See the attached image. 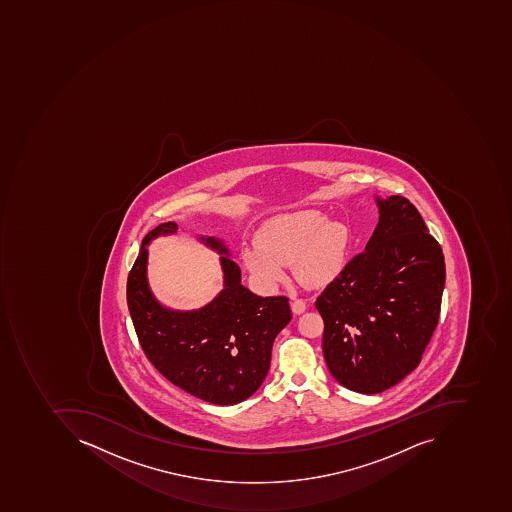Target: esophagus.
Wrapping results in <instances>:
<instances>
[{
  "mask_svg": "<svg viewBox=\"0 0 512 512\" xmlns=\"http://www.w3.org/2000/svg\"><path fill=\"white\" fill-rule=\"evenodd\" d=\"M291 308L294 314H303V312L306 311V301L301 300V298H294V300L291 301Z\"/></svg>",
  "mask_w": 512,
  "mask_h": 512,
  "instance_id": "34e87169",
  "label": "esophagus"
}]
</instances>
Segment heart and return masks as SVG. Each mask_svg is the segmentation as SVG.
Returning a JSON list of instances; mask_svg holds the SVG:
<instances>
[{
    "label": "heart",
    "mask_w": 512,
    "mask_h": 512,
    "mask_svg": "<svg viewBox=\"0 0 512 512\" xmlns=\"http://www.w3.org/2000/svg\"><path fill=\"white\" fill-rule=\"evenodd\" d=\"M348 231L321 212L301 211L278 215L258 232L257 244L241 252L244 266L266 288L286 278V264L294 261L301 283L320 288L331 283L345 268Z\"/></svg>",
    "instance_id": "heart-1"
}]
</instances>
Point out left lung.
Returning <instances> with one entry per match:
<instances>
[{
	"label": "left lung",
	"instance_id": "left-lung-1",
	"mask_svg": "<svg viewBox=\"0 0 512 512\" xmlns=\"http://www.w3.org/2000/svg\"><path fill=\"white\" fill-rule=\"evenodd\" d=\"M378 204L377 228L315 301L335 380L378 394L411 374L431 341L445 288V257L408 198Z\"/></svg>",
	"mask_w": 512,
	"mask_h": 512
}]
</instances>
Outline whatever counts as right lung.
<instances>
[{"mask_svg": "<svg viewBox=\"0 0 512 512\" xmlns=\"http://www.w3.org/2000/svg\"><path fill=\"white\" fill-rule=\"evenodd\" d=\"M177 231V224L169 221L141 241L127 277V306L135 332L147 360L164 378L214 405H235L251 397L268 375L275 337L292 318L289 300L252 294L241 284L240 268L221 240L201 237L223 254V291L198 311L164 308L147 284L146 246Z\"/></svg>", "mask_w": 512, "mask_h": 512, "instance_id": "right-lung-1", "label": "right lung"}]
</instances>
